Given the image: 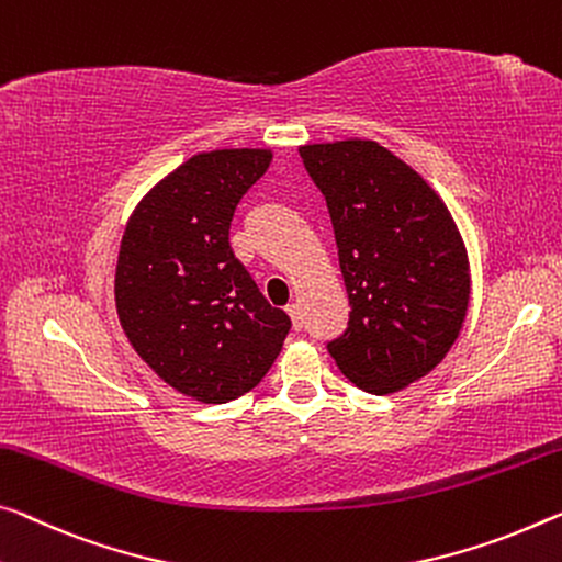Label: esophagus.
I'll return each instance as SVG.
<instances>
[{"instance_id": "1", "label": "esophagus", "mask_w": 562, "mask_h": 562, "mask_svg": "<svg viewBox=\"0 0 562 562\" xmlns=\"http://www.w3.org/2000/svg\"><path fill=\"white\" fill-rule=\"evenodd\" d=\"M286 314L291 316L293 329H296V331L304 329V318H301V308H299V304H289V306H286Z\"/></svg>"}]
</instances>
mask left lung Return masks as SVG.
Returning a JSON list of instances; mask_svg holds the SVG:
<instances>
[{"instance_id":"left-lung-1","label":"left lung","mask_w":562,"mask_h":562,"mask_svg":"<svg viewBox=\"0 0 562 562\" xmlns=\"http://www.w3.org/2000/svg\"><path fill=\"white\" fill-rule=\"evenodd\" d=\"M331 215L349 326L326 349L369 394L429 374L460 336L470 261L452 213L429 183L374 140L301 145Z\"/></svg>"}]
</instances>
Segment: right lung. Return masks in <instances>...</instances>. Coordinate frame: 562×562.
Here are the masks:
<instances>
[{
  "label": "right lung",
  "instance_id": "obj_1",
  "mask_svg": "<svg viewBox=\"0 0 562 562\" xmlns=\"http://www.w3.org/2000/svg\"><path fill=\"white\" fill-rule=\"evenodd\" d=\"M271 158L263 148L193 155L137 203L120 244L115 306L127 341L203 404L251 392L291 329L228 244L236 205Z\"/></svg>",
  "mask_w": 562,
  "mask_h": 562
}]
</instances>
